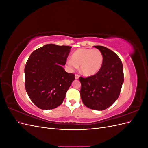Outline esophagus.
Returning a JSON list of instances; mask_svg holds the SVG:
<instances>
[{
	"mask_svg": "<svg viewBox=\"0 0 148 148\" xmlns=\"http://www.w3.org/2000/svg\"><path fill=\"white\" fill-rule=\"evenodd\" d=\"M79 76L78 74H75V79H78L79 78Z\"/></svg>",
	"mask_w": 148,
	"mask_h": 148,
	"instance_id": "1",
	"label": "esophagus"
}]
</instances>
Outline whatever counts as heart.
Instances as JSON below:
<instances>
[{
  "label": "heart",
  "mask_w": 148,
  "mask_h": 148,
  "mask_svg": "<svg viewBox=\"0 0 148 148\" xmlns=\"http://www.w3.org/2000/svg\"><path fill=\"white\" fill-rule=\"evenodd\" d=\"M103 62L104 57L99 50L82 48L73 53L71 59L66 62V66L70 70H74L80 66L82 73L86 77H91L99 72Z\"/></svg>",
  "instance_id": "1"
}]
</instances>
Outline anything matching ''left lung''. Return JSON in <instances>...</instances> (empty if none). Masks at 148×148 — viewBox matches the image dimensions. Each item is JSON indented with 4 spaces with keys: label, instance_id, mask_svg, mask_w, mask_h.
<instances>
[{
    "label": "left lung",
    "instance_id": "obj_1",
    "mask_svg": "<svg viewBox=\"0 0 148 148\" xmlns=\"http://www.w3.org/2000/svg\"><path fill=\"white\" fill-rule=\"evenodd\" d=\"M102 53L104 62L100 71L86 78H79L80 95L83 104L89 109L103 110L118 99L124 81L123 67L119 56L110 49L96 46Z\"/></svg>",
    "mask_w": 148,
    "mask_h": 148
}]
</instances>
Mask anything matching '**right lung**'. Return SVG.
Masks as SVG:
<instances>
[{
	"label": "right lung",
	"mask_w": 148,
	"mask_h": 148,
	"mask_svg": "<svg viewBox=\"0 0 148 148\" xmlns=\"http://www.w3.org/2000/svg\"><path fill=\"white\" fill-rule=\"evenodd\" d=\"M71 47L46 44L33 51L25 68V88L39 109L50 110L63 102L75 75L63 68Z\"/></svg>",
	"instance_id": "obj_1"
}]
</instances>
